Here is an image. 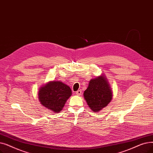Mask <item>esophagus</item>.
<instances>
[{"instance_id": "34e87169", "label": "esophagus", "mask_w": 153, "mask_h": 153, "mask_svg": "<svg viewBox=\"0 0 153 153\" xmlns=\"http://www.w3.org/2000/svg\"><path fill=\"white\" fill-rule=\"evenodd\" d=\"M81 92H82L81 90H78L77 91H76V94L77 96H80V95L81 94Z\"/></svg>"}]
</instances>
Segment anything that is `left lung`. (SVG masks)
Returning a JSON list of instances; mask_svg holds the SVG:
<instances>
[{
    "instance_id": "obj_1",
    "label": "left lung",
    "mask_w": 153,
    "mask_h": 153,
    "mask_svg": "<svg viewBox=\"0 0 153 153\" xmlns=\"http://www.w3.org/2000/svg\"><path fill=\"white\" fill-rule=\"evenodd\" d=\"M84 97L90 109L94 112H99L107 106L112 97V92L104 75L92 79L84 92Z\"/></svg>"
}]
</instances>
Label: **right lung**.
<instances>
[{"mask_svg":"<svg viewBox=\"0 0 153 153\" xmlns=\"http://www.w3.org/2000/svg\"><path fill=\"white\" fill-rule=\"evenodd\" d=\"M72 94L69 86L61 81H50L39 90V99L45 108L57 113Z\"/></svg>","mask_w":153,"mask_h":153,"instance_id":"1","label":"right lung"}]
</instances>
